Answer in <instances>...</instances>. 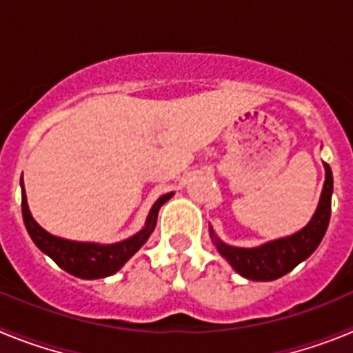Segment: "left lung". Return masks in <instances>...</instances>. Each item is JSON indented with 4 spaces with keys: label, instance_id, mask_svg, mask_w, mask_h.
Masks as SVG:
<instances>
[{
    "label": "left lung",
    "instance_id": "1",
    "mask_svg": "<svg viewBox=\"0 0 353 353\" xmlns=\"http://www.w3.org/2000/svg\"><path fill=\"white\" fill-rule=\"evenodd\" d=\"M323 166H325V182H323L322 196L318 201L316 212L301 232L285 239L272 240L258 248H235L217 239L210 226V236L215 248L240 276L251 281H274L295 269L305 258H310L314 249L320 245L330 221V198L334 187L330 166L329 164Z\"/></svg>",
    "mask_w": 353,
    "mask_h": 353
}]
</instances>
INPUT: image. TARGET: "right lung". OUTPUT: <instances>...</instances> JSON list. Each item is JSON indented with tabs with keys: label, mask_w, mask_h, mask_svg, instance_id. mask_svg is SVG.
Here are the masks:
<instances>
[{
	"label": "right lung",
	"mask_w": 353,
	"mask_h": 353,
	"mask_svg": "<svg viewBox=\"0 0 353 353\" xmlns=\"http://www.w3.org/2000/svg\"><path fill=\"white\" fill-rule=\"evenodd\" d=\"M21 189H23V219L31 240L35 242L40 251L46 252L65 272L81 277V279H101V277L113 276L114 272H118L134 252L148 240V236L155 230V224H157L159 208L173 196V192H168L155 201L141 232H138L130 239L117 242V244L102 245L93 244V242H74V240L60 239V236H54L46 232L33 219V215L28 208L23 179H21Z\"/></svg>",
	"instance_id": "right-lung-1"
}]
</instances>
